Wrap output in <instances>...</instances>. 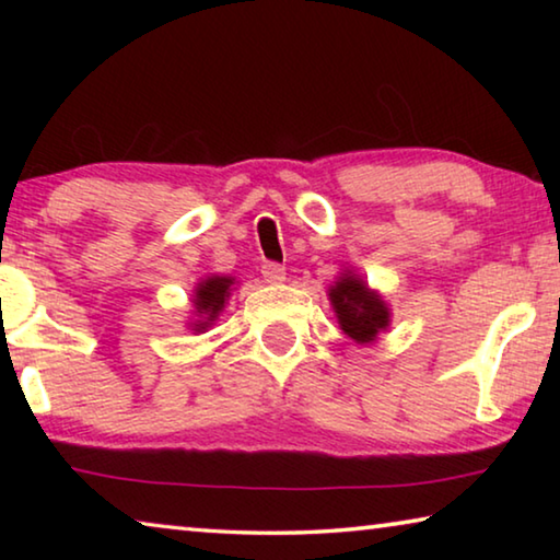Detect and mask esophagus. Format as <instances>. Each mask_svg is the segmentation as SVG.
I'll use <instances>...</instances> for the list:
<instances>
[{
    "instance_id": "34e87169",
    "label": "esophagus",
    "mask_w": 560,
    "mask_h": 560,
    "mask_svg": "<svg viewBox=\"0 0 560 560\" xmlns=\"http://www.w3.org/2000/svg\"><path fill=\"white\" fill-rule=\"evenodd\" d=\"M261 277H264V281H267V283H273V287H277V283L287 281V269L279 267V264H264Z\"/></svg>"
}]
</instances>
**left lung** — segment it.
<instances>
[{
  "mask_svg": "<svg viewBox=\"0 0 560 560\" xmlns=\"http://www.w3.org/2000/svg\"><path fill=\"white\" fill-rule=\"evenodd\" d=\"M338 326L358 346H371L390 328L393 311L381 291L368 287L355 269H343L328 287Z\"/></svg>",
  "mask_w": 560,
  "mask_h": 560,
  "instance_id": "1",
  "label": "left lung"
}]
</instances>
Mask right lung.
Segmentation results:
<instances>
[{
	"label": "right lung",
	"instance_id": "add662e5",
	"mask_svg": "<svg viewBox=\"0 0 560 560\" xmlns=\"http://www.w3.org/2000/svg\"><path fill=\"white\" fill-rule=\"evenodd\" d=\"M234 287L236 279L230 277V273H210V277L197 281L192 289V314H189L187 328L192 334L210 330L224 311L226 301H230Z\"/></svg>",
	"mask_w": 560,
	"mask_h": 560
}]
</instances>
